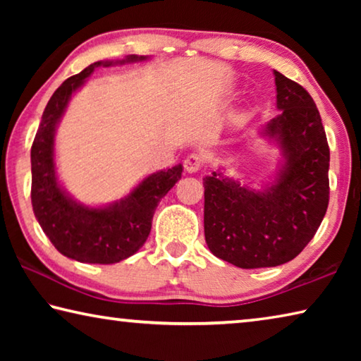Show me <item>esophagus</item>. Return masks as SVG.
<instances>
[{
    "label": "esophagus",
    "mask_w": 361,
    "mask_h": 361,
    "mask_svg": "<svg viewBox=\"0 0 361 361\" xmlns=\"http://www.w3.org/2000/svg\"><path fill=\"white\" fill-rule=\"evenodd\" d=\"M183 167L188 173H195L199 172L200 167H202V159L197 154H191L185 159V162H183Z\"/></svg>",
    "instance_id": "esophagus-1"
}]
</instances>
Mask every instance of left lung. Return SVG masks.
Wrapping results in <instances>:
<instances>
[{
	"label": "left lung",
	"mask_w": 361,
	"mask_h": 361,
	"mask_svg": "<svg viewBox=\"0 0 361 361\" xmlns=\"http://www.w3.org/2000/svg\"><path fill=\"white\" fill-rule=\"evenodd\" d=\"M279 114L261 135L282 154L261 189L226 176L204 178L205 242L216 258L242 269L285 264L312 240L329 200V148L322 118L302 85L274 70Z\"/></svg>",
	"instance_id": "8db88e82"
}]
</instances>
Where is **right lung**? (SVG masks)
<instances>
[{"mask_svg": "<svg viewBox=\"0 0 361 361\" xmlns=\"http://www.w3.org/2000/svg\"><path fill=\"white\" fill-rule=\"evenodd\" d=\"M146 59L127 56L118 62L100 60L89 65L60 85L42 113L32 146V205L44 234L66 258L90 264H114L137 253L148 239L157 204L181 178V164L159 170L140 181L126 197L103 207L78 202L57 178L54 143L71 95L99 66L143 62Z\"/></svg>", "mask_w": 361, "mask_h": 361, "instance_id": "add662e5", "label": "right lung"}]
</instances>
